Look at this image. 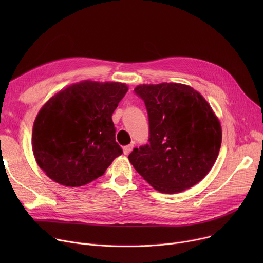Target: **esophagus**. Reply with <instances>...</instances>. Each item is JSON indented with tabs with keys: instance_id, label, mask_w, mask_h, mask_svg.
<instances>
[{
	"instance_id": "34e87169",
	"label": "esophagus",
	"mask_w": 263,
	"mask_h": 263,
	"mask_svg": "<svg viewBox=\"0 0 263 263\" xmlns=\"http://www.w3.org/2000/svg\"><path fill=\"white\" fill-rule=\"evenodd\" d=\"M133 143H131V144H129V145H127V146H124L123 147V154L124 155H129L131 151H132V149H133Z\"/></svg>"
}]
</instances>
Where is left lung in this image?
<instances>
[{
	"instance_id": "1",
	"label": "left lung",
	"mask_w": 263,
	"mask_h": 263,
	"mask_svg": "<svg viewBox=\"0 0 263 263\" xmlns=\"http://www.w3.org/2000/svg\"><path fill=\"white\" fill-rule=\"evenodd\" d=\"M149 121L148 144L134 148L131 164L157 191L175 194L198 183L219 153L222 129L211 106L190 86L140 85Z\"/></svg>"
}]
</instances>
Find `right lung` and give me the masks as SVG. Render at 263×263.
Here are the masks:
<instances>
[{"label": "right lung", "mask_w": 263, "mask_h": 263, "mask_svg": "<svg viewBox=\"0 0 263 263\" xmlns=\"http://www.w3.org/2000/svg\"><path fill=\"white\" fill-rule=\"evenodd\" d=\"M122 83L84 81L60 91L34 122L33 153L55 182L81 186L102 176L122 154L112 115L127 93Z\"/></svg>", "instance_id": "right-lung-1"}]
</instances>
